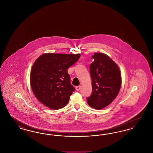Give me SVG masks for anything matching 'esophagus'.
Wrapping results in <instances>:
<instances>
[{
    "label": "esophagus",
    "mask_w": 153,
    "mask_h": 153,
    "mask_svg": "<svg viewBox=\"0 0 153 153\" xmlns=\"http://www.w3.org/2000/svg\"><path fill=\"white\" fill-rule=\"evenodd\" d=\"M81 88V87L80 85H79V86H77V87H76V89L77 91H80Z\"/></svg>",
    "instance_id": "esophagus-1"
}]
</instances>
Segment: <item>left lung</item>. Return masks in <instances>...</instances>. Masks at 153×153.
<instances>
[{
  "label": "left lung",
  "mask_w": 153,
  "mask_h": 153,
  "mask_svg": "<svg viewBox=\"0 0 153 153\" xmlns=\"http://www.w3.org/2000/svg\"><path fill=\"white\" fill-rule=\"evenodd\" d=\"M94 61L89 66L92 92L87 98L88 105L96 109L110 104L119 94L121 74L117 64L103 53H95Z\"/></svg>",
  "instance_id": "left-lung-1"
}]
</instances>
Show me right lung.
I'll return each mask as SVG.
<instances>
[{"mask_svg": "<svg viewBox=\"0 0 153 153\" xmlns=\"http://www.w3.org/2000/svg\"><path fill=\"white\" fill-rule=\"evenodd\" d=\"M80 57V54L46 53L36 59L31 71L30 85L39 102L53 109L65 106L75 91L68 69Z\"/></svg>", "mask_w": 153, "mask_h": 153, "instance_id": "add662e5", "label": "right lung"}]
</instances>
